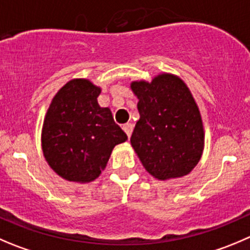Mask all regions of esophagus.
I'll use <instances>...</instances> for the list:
<instances>
[{"instance_id":"1","label":"esophagus","mask_w":250,"mask_h":250,"mask_svg":"<svg viewBox=\"0 0 250 250\" xmlns=\"http://www.w3.org/2000/svg\"><path fill=\"white\" fill-rule=\"evenodd\" d=\"M123 129H124V131L126 132L127 136L130 137V136H131V134H132V130H134V125H132L131 123H127V124H125V125H124Z\"/></svg>"}]
</instances>
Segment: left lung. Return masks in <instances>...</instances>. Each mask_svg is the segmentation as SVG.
Wrapping results in <instances>:
<instances>
[{
  "label": "left lung",
  "instance_id": "left-lung-1",
  "mask_svg": "<svg viewBox=\"0 0 250 250\" xmlns=\"http://www.w3.org/2000/svg\"><path fill=\"white\" fill-rule=\"evenodd\" d=\"M131 89L140 119L130 141L145 169L161 180L189 174L204 151L203 120L189 88L162 73L132 82Z\"/></svg>",
  "mask_w": 250,
  "mask_h": 250
}]
</instances>
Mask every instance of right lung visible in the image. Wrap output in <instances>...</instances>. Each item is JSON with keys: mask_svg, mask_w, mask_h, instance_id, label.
<instances>
[{"mask_svg": "<svg viewBox=\"0 0 250 250\" xmlns=\"http://www.w3.org/2000/svg\"><path fill=\"white\" fill-rule=\"evenodd\" d=\"M101 88L88 80L66 83L44 119L42 147L52 170L70 182L89 183L105 168L111 151L127 140L109 108H101Z\"/></svg>", "mask_w": 250, "mask_h": 250, "instance_id": "add662e5", "label": "right lung"}]
</instances>
